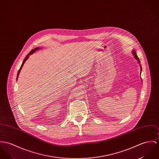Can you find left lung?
<instances>
[{
	"mask_svg": "<svg viewBox=\"0 0 159 159\" xmlns=\"http://www.w3.org/2000/svg\"><path fill=\"white\" fill-rule=\"evenodd\" d=\"M132 55H134V57L135 59L136 60H137L138 63L139 64V65H140V70H141V72H140V77H141V72H142V66H141V64H140V59H139V58H138V57H137V53H136V52H135V51L134 50H132Z\"/></svg>",
	"mask_w": 159,
	"mask_h": 159,
	"instance_id": "8db88e82",
	"label": "left lung"
}]
</instances>
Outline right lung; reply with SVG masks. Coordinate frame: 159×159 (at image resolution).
Here are the masks:
<instances>
[{
  "label": "right lung",
  "instance_id": "1",
  "mask_svg": "<svg viewBox=\"0 0 159 159\" xmlns=\"http://www.w3.org/2000/svg\"><path fill=\"white\" fill-rule=\"evenodd\" d=\"M41 48L40 47H36V48H34V49H33L30 53H29V54L26 56V58L24 59V60L23 61V62H22V65H21V66H20V69H19V71H18V72H17V78H16V80H17V79H18V77H19V73L20 72V70H21V69H22V67H23V66H24V63L25 62V61L28 59V58H29V57H30V55H32L33 53H34L36 50H39V49H40Z\"/></svg>",
  "mask_w": 159,
  "mask_h": 159
}]
</instances>
